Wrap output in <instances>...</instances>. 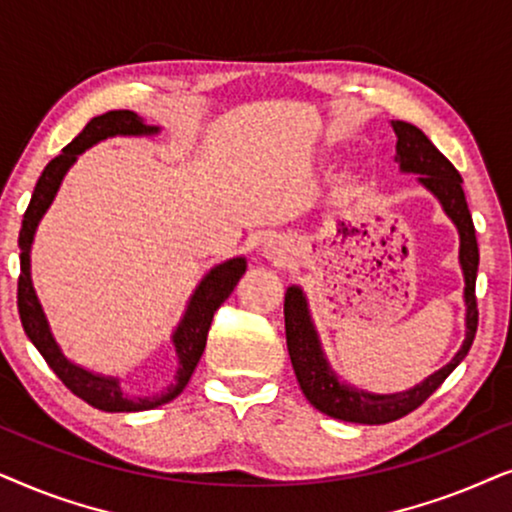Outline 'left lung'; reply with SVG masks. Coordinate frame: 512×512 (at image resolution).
Returning a JSON list of instances; mask_svg holds the SVG:
<instances>
[{
  "mask_svg": "<svg viewBox=\"0 0 512 512\" xmlns=\"http://www.w3.org/2000/svg\"><path fill=\"white\" fill-rule=\"evenodd\" d=\"M395 138V161L400 163L403 173H417L419 182L442 203L449 220L459 229V262L463 269V299H466V339L461 349L449 360L445 367L433 372L431 377L421 381L410 391L403 393H370L363 388L344 384L332 372L327 363L316 327H313L309 304L302 288L292 285L285 292V339H288V353L295 367L299 388L306 400L316 407L318 412L332 419L351 421V424H388L426 403L428 395H433L442 381H445L456 365L468 356L470 344H473L475 332H478V299H475V278H478V238H475L473 217H470L466 194L461 187V175L445 154L426 138L424 131L407 121H391Z\"/></svg>",
  "mask_w": 512,
  "mask_h": 512,
  "instance_id": "8db88e82",
  "label": "left lung"
}]
</instances>
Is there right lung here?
I'll return each instance as SVG.
<instances>
[{"label": "right lung", "instance_id": "right-lung-1", "mask_svg": "<svg viewBox=\"0 0 512 512\" xmlns=\"http://www.w3.org/2000/svg\"><path fill=\"white\" fill-rule=\"evenodd\" d=\"M159 133V126H147L138 114L131 109H112V112L100 114L88 121L84 131L74 138L70 145L63 149V154H58L56 159L49 161V166L44 168L42 177L37 180L34 187L30 206H27L23 215V227L18 234V248H20V276H18V313L20 323H23L25 335L30 337V342L37 346V351L42 353L46 363L53 372L58 374V379L95 410L102 412H142V410H154V407L166 405L170 400L177 398L185 391L189 377H192L196 365H199L201 353L206 349V339L210 323H213L215 311L220 309L224 299L234 292L238 278L245 271V257H234L217 264L203 276V281L196 285L192 299H189L185 316H182L180 325L173 332V349L177 370L170 384L156 395H145V398H133L121 391V384L117 377H105V374L88 372L84 367L74 365L70 358H65V353L60 351V346L51 335L49 320L44 316L42 304H39L37 292L32 288V276H30V248L34 241V231L42 220L46 210H49L51 201L56 199V192L63 182V177L77 156L86 152L88 147H93L95 142L114 138V135H154Z\"/></svg>", "mask_w": 512, "mask_h": 512}]
</instances>
